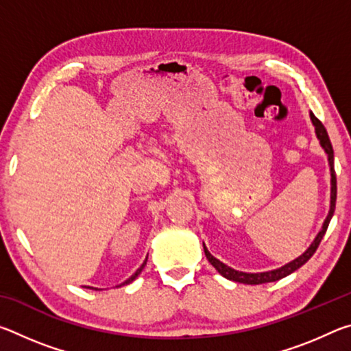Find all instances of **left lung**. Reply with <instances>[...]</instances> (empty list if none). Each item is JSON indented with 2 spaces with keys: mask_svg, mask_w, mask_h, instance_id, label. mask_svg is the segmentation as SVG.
<instances>
[{
  "mask_svg": "<svg viewBox=\"0 0 351 351\" xmlns=\"http://www.w3.org/2000/svg\"><path fill=\"white\" fill-rule=\"evenodd\" d=\"M310 117H311V122L314 125V132H316L317 139L320 142V147L324 148L326 156H328V164H330V175H331V195H330V210H328V215H326L325 221L322 224V229L319 230V234L316 235V239L313 240V243L310 245V247L306 249V251L299 255V257L294 258L293 261H289V263L280 266V268L277 269H271V271H265V272H243V271H237L234 268H230V266L224 265L223 261H219L218 258L213 257V255L209 252V249L206 247V245L203 243V247H204V254L207 260H209V263L215 268L219 274L223 277L228 278V280H232V282H239V283H245V285H261V283H269V282H277L280 280V278L287 277L289 274H293L294 271H297L300 268V266H304L308 260L313 257V254L316 252V249L319 247L320 241H322L324 235L326 232V229H328V224L331 221V217L332 213H335L336 209V193H337V187H336V173H335V153H332V145L330 142L328 138V133H326L325 127L322 125V122L319 121V119L310 112Z\"/></svg>",
  "mask_w": 351,
  "mask_h": 351,
  "instance_id": "obj_1",
  "label": "left lung"
}]
</instances>
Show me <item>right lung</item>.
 Returning a JSON list of instances; mask_svg holds the SVG:
<instances>
[{
	"instance_id": "1",
	"label": "right lung",
	"mask_w": 351,
	"mask_h": 351,
	"mask_svg": "<svg viewBox=\"0 0 351 351\" xmlns=\"http://www.w3.org/2000/svg\"><path fill=\"white\" fill-rule=\"evenodd\" d=\"M145 265H147V260L144 261V263H142V265L139 266V268H138V271H136V272H134V274H133L132 277H130V278H127V280H125V282H123V283H121V285H117V287H116V288H121V287H123V285H128V283H132V282L134 280V278H136V277H138V276L141 274V272H142V269H144V266H145ZM86 288H91V289H96V291H99L97 288H93V287H86Z\"/></svg>"
}]
</instances>
